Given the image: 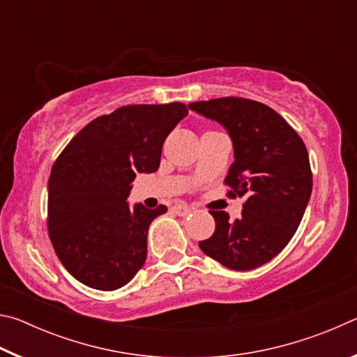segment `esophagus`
Masks as SVG:
<instances>
[{
    "instance_id": "1",
    "label": "esophagus",
    "mask_w": 357,
    "mask_h": 357,
    "mask_svg": "<svg viewBox=\"0 0 357 357\" xmlns=\"http://www.w3.org/2000/svg\"><path fill=\"white\" fill-rule=\"evenodd\" d=\"M172 209H173L174 214H178V215H181V217H185L187 214L192 213V209H190L189 206H187V204H183V203L174 204V206H173Z\"/></svg>"
}]
</instances>
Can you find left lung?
<instances>
[{
	"label": "left lung",
	"instance_id": "left-lung-1",
	"mask_svg": "<svg viewBox=\"0 0 357 357\" xmlns=\"http://www.w3.org/2000/svg\"><path fill=\"white\" fill-rule=\"evenodd\" d=\"M190 110L220 123L231 137L234 162L223 184L245 198L239 219L209 211L213 236L198 243L208 257L234 271H250L285 249L312 193L307 148L273 108L244 98L192 102Z\"/></svg>",
	"mask_w": 357,
	"mask_h": 357
}]
</instances>
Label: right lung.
I'll use <instances>...</instances> for the list:
<instances>
[{"mask_svg":"<svg viewBox=\"0 0 357 357\" xmlns=\"http://www.w3.org/2000/svg\"><path fill=\"white\" fill-rule=\"evenodd\" d=\"M189 113L181 102L126 105L93 119L52 167L47 227L59 261L89 288L113 291L146 259L148 228L167 206L129 208L137 173L160 165L167 135Z\"/></svg>","mask_w":357,"mask_h":357,"instance_id":"right-lung-1","label":"right lung"}]
</instances>
